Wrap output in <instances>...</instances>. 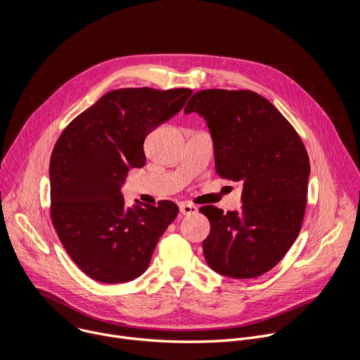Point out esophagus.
Here are the masks:
<instances>
[{
  "label": "esophagus",
  "mask_w": 360,
  "mask_h": 360,
  "mask_svg": "<svg viewBox=\"0 0 360 360\" xmlns=\"http://www.w3.org/2000/svg\"><path fill=\"white\" fill-rule=\"evenodd\" d=\"M179 211L182 215H193L198 212V207H195L192 203H181Z\"/></svg>",
  "instance_id": "1"
}]
</instances>
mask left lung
Instances as JSON below:
<instances>
[{
	"mask_svg": "<svg viewBox=\"0 0 360 360\" xmlns=\"http://www.w3.org/2000/svg\"><path fill=\"white\" fill-rule=\"evenodd\" d=\"M184 112L207 122L218 175L242 182L239 211L199 210L211 224L202 242L205 259L224 276H261L300 232L311 174L306 148L288 120L253 91L202 89Z\"/></svg>",
	"mask_w": 360,
	"mask_h": 360,
	"instance_id": "8db88e82",
	"label": "left lung"
}]
</instances>
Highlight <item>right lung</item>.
<instances>
[{
    "label": "right lung",
    "instance_id": "obj_1",
    "mask_svg": "<svg viewBox=\"0 0 360 360\" xmlns=\"http://www.w3.org/2000/svg\"><path fill=\"white\" fill-rule=\"evenodd\" d=\"M192 91L122 88L101 96L58 138L49 161L51 219L75 265L96 282L124 283L142 275L178 207L136 200L121 186L142 168L145 136L176 115Z\"/></svg>",
    "mask_w": 360,
    "mask_h": 360
}]
</instances>
